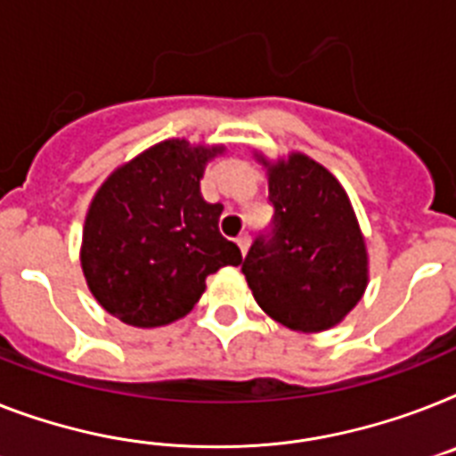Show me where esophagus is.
Instances as JSON below:
<instances>
[{
  "instance_id": "1",
  "label": "esophagus",
  "mask_w": 456,
  "mask_h": 456,
  "mask_svg": "<svg viewBox=\"0 0 456 456\" xmlns=\"http://www.w3.org/2000/svg\"><path fill=\"white\" fill-rule=\"evenodd\" d=\"M235 242H237V247H240V251H242V256H244V254H247V249H249V242H251V237L247 235V232H242V235L237 237Z\"/></svg>"
}]
</instances>
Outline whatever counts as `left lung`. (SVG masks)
<instances>
[{"label":"left lung","instance_id":"8db88e82","mask_svg":"<svg viewBox=\"0 0 456 456\" xmlns=\"http://www.w3.org/2000/svg\"><path fill=\"white\" fill-rule=\"evenodd\" d=\"M273 221L242 263L256 303L293 330L336 326L366 289V244L329 169L293 153L270 167Z\"/></svg>","mask_w":456,"mask_h":456}]
</instances>
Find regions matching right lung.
<instances>
[{"mask_svg":"<svg viewBox=\"0 0 456 456\" xmlns=\"http://www.w3.org/2000/svg\"><path fill=\"white\" fill-rule=\"evenodd\" d=\"M183 139L153 146L109 176L90 205L81 265L109 314L153 329L193 310L207 274L240 265L219 232L224 205L202 200L207 158Z\"/></svg>","mask_w":456,"mask_h":456,"instance_id":"1","label":"right lung"}]
</instances>
